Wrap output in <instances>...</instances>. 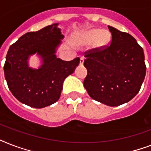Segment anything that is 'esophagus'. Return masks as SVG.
<instances>
[{
    "label": "esophagus",
    "instance_id": "esophagus-1",
    "mask_svg": "<svg viewBox=\"0 0 151 151\" xmlns=\"http://www.w3.org/2000/svg\"><path fill=\"white\" fill-rule=\"evenodd\" d=\"M84 61H85V59L83 57H81L80 59V65H83L84 64Z\"/></svg>",
    "mask_w": 151,
    "mask_h": 151
}]
</instances>
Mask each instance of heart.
<instances>
[{"instance_id":"1","label":"heart","mask_w":151,"mask_h":151,"mask_svg":"<svg viewBox=\"0 0 151 151\" xmlns=\"http://www.w3.org/2000/svg\"><path fill=\"white\" fill-rule=\"evenodd\" d=\"M111 41V34L106 29L89 28L79 34L78 43L81 45H90L93 44L95 48H104L109 45Z\"/></svg>"}]
</instances>
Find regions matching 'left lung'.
Masks as SVG:
<instances>
[{
	"mask_svg": "<svg viewBox=\"0 0 151 151\" xmlns=\"http://www.w3.org/2000/svg\"><path fill=\"white\" fill-rule=\"evenodd\" d=\"M110 45L85 55L84 86L92 99L110 106L128 103L140 89L146 75L143 49L128 33L108 26Z\"/></svg>",
	"mask_w": 151,
	"mask_h": 151,
	"instance_id": "8db88e82",
	"label": "left lung"
}]
</instances>
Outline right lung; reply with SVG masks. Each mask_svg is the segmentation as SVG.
Listing matches in <instances>:
<instances>
[{"mask_svg": "<svg viewBox=\"0 0 151 151\" xmlns=\"http://www.w3.org/2000/svg\"><path fill=\"white\" fill-rule=\"evenodd\" d=\"M59 23L47 26L38 31L20 37L8 49L4 72L12 95L22 103L43 108L55 103L60 97L64 80L74 72L80 58L64 61L56 52L64 36ZM41 59L38 68L29 65L30 56Z\"/></svg>", "mask_w": 151, "mask_h": 151, "instance_id": "add662e5", "label": "right lung"}]
</instances>
